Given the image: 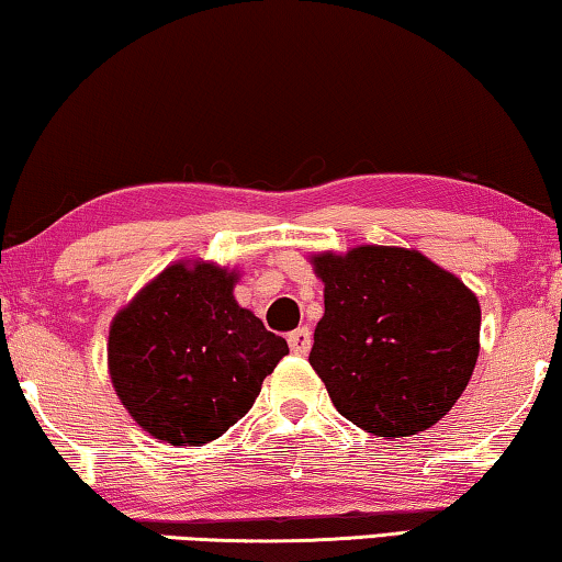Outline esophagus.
I'll return each instance as SVG.
<instances>
[{
    "label": "esophagus",
    "instance_id": "1",
    "mask_svg": "<svg viewBox=\"0 0 562 562\" xmlns=\"http://www.w3.org/2000/svg\"><path fill=\"white\" fill-rule=\"evenodd\" d=\"M288 346H290L292 353L305 356L307 350H310V346H313V335H310L307 328H297L295 333L288 335Z\"/></svg>",
    "mask_w": 562,
    "mask_h": 562
}]
</instances>
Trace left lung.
<instances>
[{"mask_svg": "<svg viewBox=\"0 0 562 562\" xmlns=\"http://www.w3.org/2000/svg\"><path fill=\"white\" fill-rule=\"evenodd\" d=\"M325 284L310 366L335 408L373 437L447 416L480 356V300L416 249L361 245L310 257Z\"/></svg>", "mask_w": 562, "mask_h": 562, "instance_id": "obj_1", "label": "left lung"}]
</instances>
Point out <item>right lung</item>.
<instances>
[{
	"instance_id": "add662e5",
	"label": "right lung",
	"mask_w": 562,
	"mask_h": 562,
	"mask_svg": "<svg viewBox=\"0 0 562 562\" xmlns=\"http://www.w3.org/2000/svg\"><path fill=\"white\" fill-rule=\"evenodd\" d=\"M237 270L181 259L158 272L108 330V373L125 412L171 447L220 439L252 408L288 356L252 310L234 300Z\"/></svg>"
}]
</instances>
